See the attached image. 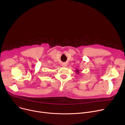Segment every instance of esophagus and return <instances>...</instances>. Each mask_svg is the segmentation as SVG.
<instances>
[{
  "label": "esophagus",
  "mask_w": 125,
  "mask_h": 125,
  "mask_svg": "<svg viewBox=\"0 0 125 125\" xmlns=\"http://www.w3.org/2000/svg\"><path fill=\"white\" fill-rule=\"evenodd\" d=\"M62 66L63 67H66V66H67V65H66V64L64 63V64H62Z\"/></svg>",
  "instance_id": "obj_1"
}]
</instances>
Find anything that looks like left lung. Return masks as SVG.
Wrapping results in <instances>:
<instances>
[{"mask_svg": "<svg viewBox=\"0 0 125 125\" xmlns=\"http://www.w3.org/2000/svg\"><path fill=\"white\" fill-rule=\"evenodd\" d=\"M75 71H76V73H77V74H78L80 73V71H79V70H78V69H76V70H75Z\"/></svg>", "mask_w": 125, "mask_h": 125, "instance_id": "left-lung-1", "label": "left lung"}]
</instances>
